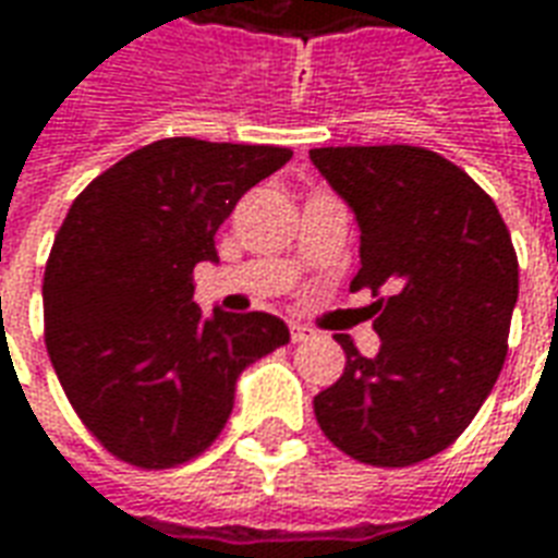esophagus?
Returning a JSON list of instances; mask_svg holds the SVG:
<instances>
[{
	"instance_id": "esophagus-1",
	"label": "esophagus",
	"mask_w": 558,
	"mask_h": 558,
	"mask_svg": "<svg viewBox=\"0 0 558 558\" xmlns=\"http://www.w3.org/2000/svg\"><path fill=\"white\" fill-rule=\"evenodd\" d=\"M290 338H292V343H304V340L314 338V331L304 326H290Z\"/></svg>"
}]
</instances>
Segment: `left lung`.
<instances>
[{
  "instance_id": "1",
  "label": "left lung",
  "mask_w": 558,
  "mask_h": 558,
  "mask_svg": "<svg viewBox=\"0 0 558 558\" xmlns=\"http://www.w3.org/2000/svg\"><path fill=\"white\" fill-rule=\"evenodd\" d=\"M362 230V268L383 347L314 398L319 427L371 466L439 454L496 386L517 304V254L499 208L457 163L421 146L311 151Z\"/></svg>"
}]
</instances>
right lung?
<instances>
[{"instance_id":"right-lung-1","label":"right lung","mask_w":558,"mask_h":558,"mask_svg":"<svg viewBox=\"0 0 558 558\" xmlns=\"http://www.w3.org/2000/svg\"><path fill=\"white\" fill-rule=\"evenodd\" d=\"M290 148L170 137L101 172L74 199L44 271V343L98 442L170 469L218 439L247 364L290 343L263 311L203 316L194 266L215 232Z\"/></svg>"}]
</instances>
